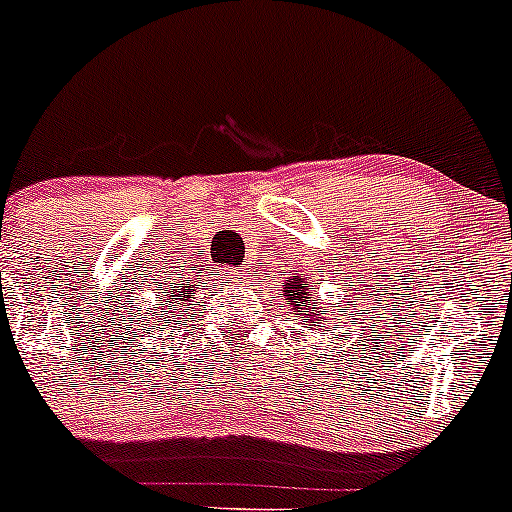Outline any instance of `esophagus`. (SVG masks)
I'll return each instance as SVG.
<instances>
[{"label": "esophagus", "mask_w": 512, "mask_h": 512, "mask_svg": "<svg viewBox=\"0 0 512 512\" xmlns=\"http://www.w3.org/2000/svg\"><path fill=\"white\" fill-rule=\"evenodd\" d=\"M231 274H233V279H246V274H248V271L243 269V266H241V269H233Z\"/></svg>", "instance_id": "34e87169"}]
</instances>
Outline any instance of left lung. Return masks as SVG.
I'll return each mask as SVG.
<instances>
[{
	"label": "left lung",
	"instance_id": "obj_1",
	"mask_svg": "<svg viewBox=\"0 0 512 512\" xmlns=\"http://www.w3.org/2000/svg\"><path fill=\"white\" fill-rule=\"evenodd\" d=\"M284 297L289 299V307L294 309V312H307L309 322L317 320V312H322V307L317 304V299L312 297V292H309L307 287L302 284V279H289L287 284H284ZM320 327V325H317Z\"/></svg>",
	"mask_w": 512,
	"mask_h": 512
}]
</instances>
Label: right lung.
<instances>
[{
  "instance_id": "add662e5",
  "label": "right lung",
  "mask_w": 512,
  "mask_h": 512,
  "mask_svg": "<svg viewBox=\"0 0 512 512\" xmlns=\"http://www.w3.org/2000/svg\"><path fill=\"white\" fill-rule=\"evenodd\" d=\"M192 297H195V289L190 287H172V284L162 287V284H159L157 302H164V307H167V312H164V322H167V317H172V322H177V325H180V320H187L185 309H190ZM154 317H157V312H147V320H154Z\"/></svg>"
}]
</instances>
